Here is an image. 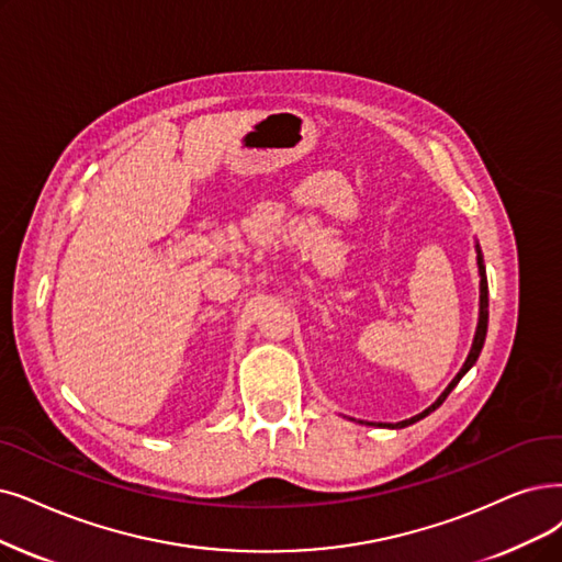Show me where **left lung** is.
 I'll use <instances>...</instances> for the list:
<instances>
[{
  "instance_id": "8db88e82",
  "label": "left lung",
  "mask_w": 562,
  "mask_h": 562,
  "mask_svg": "<svg viewBox=\"0 0 562 562\" xmlns=\"http://www.w3.org/2000/svg\"><path fill=\"white\" fill-rule=\"evenodd\" d=\"M475 251H477V272H480V316H477V329H475L473 346H470V352H468V357H465V362H463L461 371L454 375L452 383L445 387V392H442V394L431 403V406L426 408V411H422L419 415H415V417H411V419L396 422V424H378V426H387V429H403V426H411V424H415V422L424 419L426 415H431L436 408H440V406H442V401L447 398V394H450V392L459 385V380H461L470 369L475 367L477 357H480V352H482V346H484V339H486V327H488V283H486V267H484L482 249H480V244H477V241H475ZM362 424H364V422H362Z\"/></svg>"
}]
</instances>
